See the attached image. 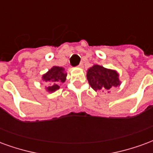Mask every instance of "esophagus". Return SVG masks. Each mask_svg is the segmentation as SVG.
Instances as JSON below:
<instances>
[{
    "instance_id": "obj_1",
    "label": "esophagus",
    "mask_w": 153,
    "mask_h": 153,
    "mask_svg": "<svg viewBox=\"0 0 153 153\" xmlns=\"http://www.w3.org/2000/svg\"><path fill=\"white\" fill-rule=\"evenodd\" d=\"M79 68H83V63H80L79 65Z\"/></svg>"
}]
</instances>
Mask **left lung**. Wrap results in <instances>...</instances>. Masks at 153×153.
<instances>
[{
	"instance_id": "1",
	"label": "left lung",
	"mask_w": 153,
	"mask_h": 153,
	"mask_svg": "<svg viewBox=\"0 0 153 153\" xmlns=\"http://www.w3.org/2000/svg\"><path fill=\"white\" fill-rule=\"evenodd\" d=\"M87 79L90 86L95 91L108 92L114 88L120 86L119 74L115 70L106 69L97 65L88 69L87 72Z\"/></svg>"
}]
</instances>
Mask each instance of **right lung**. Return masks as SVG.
<instances>
[{
    "instance_id": "add662e5",
    "label": "right lung",
    "mask_w": 153,
    "mask_h": 153,
    "mask_svg": "<svg viewBox=\"0 0 153 153\" xmlns=\"http://www.w3.org/2000/svg\"><path fill=\"white\" fill-rule=\"evenodd\" d=\"M66 73L65 72V69L62 67L54 66L49 71L43 74L42 79L49 86L47 88V90L50 93L55 92L56 90L59 89V85L61 83H64L66 79Z\"/></svg>"
}]
</instances>
